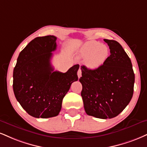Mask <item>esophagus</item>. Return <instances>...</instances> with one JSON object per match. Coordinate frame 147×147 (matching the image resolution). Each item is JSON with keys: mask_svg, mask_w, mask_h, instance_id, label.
<instances>
[{"mask_svg": "<svg viewBox=\"0 0 147 147\" xmlns=\"http://www.w3.org/2000/svg\"><path fill=\"white\" fill-rule=\"evenodd\" d=\"M77 76H78L79 78H80L81 77V68H79L78 70V71H77Z\"/></svg>", "mask_w": 147, "mask_h": 147, "instance_id": "34e87169", "label": "esophagus"}]
</instances>
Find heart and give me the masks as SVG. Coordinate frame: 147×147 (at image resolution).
I'll list each match as a JSON object with an SVG mask.
<instances>
[{
    "mask_svg": "<svg viewBox=\"0 0 147 147\" xmlns=\"http://www.w3.org/2000/svg\"><path fill=\"white\" fill-rule=\"evenodd\" d=\"M109 54V47L96 41L86 42L77 52L79 57L86 59V66L90 70L101 67L108 58Z\"/></svg>",
    "mask_w": 147,
    "mask_h": 147,
    "instance_id": "obj_1",
    "label": "heart"
}]
</instances>
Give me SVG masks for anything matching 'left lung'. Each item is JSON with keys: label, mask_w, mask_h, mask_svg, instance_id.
Returning <instances> with one entry per match:
<instances>
[{"label": "left lung", "mask_w": 147, "mask_h": 147, "mask_svg": "<svg viewBox=\"0 0 147 147\" xmlns=\"http://www.w3.org/2000/svg\"><path fill=\"white\" fill-rule=\"evenodd\" d=\"M110 55L96 70L81 66V95L86 114L107 119L117 116L129 103L134 94L135 75L130 58L115 40L104 39Z\"/></svg>", "instance_id": "1"}]
</instances>
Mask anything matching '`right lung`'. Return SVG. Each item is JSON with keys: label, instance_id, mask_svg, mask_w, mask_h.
<instances>
[{"label": "right lung", "instance_id": "right-lung-1", "mask_svg": "<svg viewBox=\"0 0 147 147\" xmlns=\"http://www.w3.org/2000/svg\"><path fill=\"white\" fill-rule=\"evenodd\" d=\"M53 35L38 37L19 54L13 69V89L16 98L30 116L47 118L59 114L63 97L78 80L79 65L65 73L54 71L51 59L56 50Z\"/></svg>", "mask_w": 147, "mask_h": 147}]
</instances>
